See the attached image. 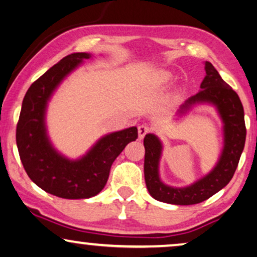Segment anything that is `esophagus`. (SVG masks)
Returning <instances> with one entry per match:
<instances>
[{"mask_svg": "<svg viewBox=\"0 0 257 257\" xmlns=\"http://www.w3.org/2000/svg\"><path fill=\"white\" fill-rule=\"evenodd\" d=\"M149 132H150V127L147 125L138 126V137H139L140 140H142Z\"/></svg>", "mask_w": 257, "mask_h": 257, "instance_id": "obj_1", "label": "esophagus"}]
</instances>
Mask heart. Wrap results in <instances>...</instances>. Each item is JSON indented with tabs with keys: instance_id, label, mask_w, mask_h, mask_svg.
Wrapping results in <instances>:
<instances>
[{
	"instance_id": "obj_1",
	"label": "heart",
	"mask_w": 257,
	"mask_h": 257,
	"mask_svg": "<svg viewBox=\"0 0 257 257\" xmlns=\"http://www.w3.org/2000/svg\"><path fill=\"white\" fill-rule=\"evenodd\" d=\"M173 82V75L166 70H151L147 75L144 77L142 87L147 92H159L166 89L170 84ZM180 97V92L177 91L173 96V100H178Z\"/></svg>"
}]
</instances>
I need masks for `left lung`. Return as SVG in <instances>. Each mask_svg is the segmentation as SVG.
<instances>
[{"label": "left lung", "mask_w": 257, "mask_h": 257, "mask_svg": "<svg viewBox=\"0 0 257 257\" xmlns=\"http://www.w3.org/2000/svg\"><path fill=\"white\" fill-rule=\"evenodd\" d=\"M206 76L200 91L188 98L181 105L175 115V120H181L189 112L200 105H210L215 108L222 122L223 145L215 166L206 175L184 187H174L161 180L160 159L164 145L159 137L147 133L144 138L145 146V174L146 187L152 198L171 205H195L226 187L236 171L238 160L244 149L245 125L244 111L237 93L221 78L219 72L206 62Z\"/></svg>", "instance_id": "1"}]
</instances>
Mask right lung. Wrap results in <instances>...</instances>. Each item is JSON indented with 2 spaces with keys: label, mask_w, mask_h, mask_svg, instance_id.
Instances as JSON below:
<instances>
[{
  "label": "right lung",
  "mask_w": 257,
  "mask_h": 257,
  "mask_svg": "<svg viewBox=\"0 0 257 257\" xmlns=\"http://www.w3.org/2000/svg\"><path fill=\"white\" fill-rule=\"evenodd\" d=\"M91 58L87 52L66 56L31 84L16 128L17 149L27 174L43 191L63 199L97 195L106 185L115 158L138 138L136 126L107 133L77 159H70L52 144L47 126L49 101L63 80Z\"/></svg>",
  "instance_id": "add662e5"
}]
</instances>
